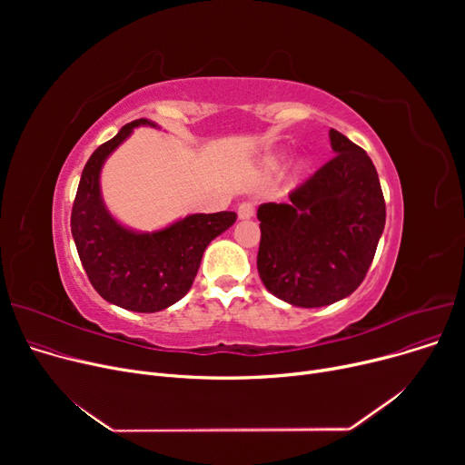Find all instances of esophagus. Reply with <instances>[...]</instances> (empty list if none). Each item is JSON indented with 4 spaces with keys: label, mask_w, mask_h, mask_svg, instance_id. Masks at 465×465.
Masks as SVG:
<instances>
[{
    "label": "esophagus",
    "mask_w": 465,
    "mask_h": 465,
    "mask_svg": "<svg viewBox=\"0 0 465 465\" xmlns=\"http://www.w3.org/2000/svg\"><path fill=\"white\" fill-rule=\"evenodd\" d=\"M237 214L241 220H249L254 216V203L251 202H242L239 207H237Z\"/></svg>",
    "instance_id": "1"
}]
</instances>
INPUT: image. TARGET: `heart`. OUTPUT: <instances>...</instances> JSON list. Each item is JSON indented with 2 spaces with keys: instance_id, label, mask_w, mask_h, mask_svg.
Instances as JSON below:
<instances>
[{
  "instance_id": "1",
  "label": "heart",
  "mask_w": 465,
  "mask_h": 465,
  "mask_svg": "<svg viewBox=\"0 0 465 465\" xmlns=\"http://www.w3.org/2000/svg\"><path fill=\"white\" fill-rule=\"evenodd\" d=\"M281 163H282V156L281 158H275L273 162H272V165H273V169H279L281 167Z\"/></svg>"
}]
</instances>
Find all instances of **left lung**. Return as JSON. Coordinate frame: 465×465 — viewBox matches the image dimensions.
<instances>
[{"label": "left lung", "instance_id": "8db88e82", "mask_svg": "<svg viewBox=\"0 0 465 465\" xmlns=\"http://www.w3.org/2000/svg\"><path fill=\"white\" fill-rule=\"evenodd\" d=\"M335 156L290 193L262 203L258 273L272 294L296 307H324L361 284L386 223L377 169L363 149L330 130Z\"/></svg>", "mask_w": 465, "mask_h": 465}]
</instances>
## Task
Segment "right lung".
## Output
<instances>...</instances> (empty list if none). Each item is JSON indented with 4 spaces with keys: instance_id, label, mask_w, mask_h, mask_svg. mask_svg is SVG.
Returning <instances> with one entry per match:
<instances>
[{
    "instance_id": "obj_1",
    "label": "right lung",
    "mask_w": 465,
    "mask_h": 465,
    "mask_svg": "<svg viewBox=\"0 0 465 465\" xmlns=\"http://www.w3.org/2000/svg\"><path fill=\"white\" fill-rule=\"evenodd\" d=\"M139 126L158 128L149 118L134 120L88 158L71 211V233L97 294L122 309L156 312L186 296L207 245L233 226L237 214L193 213L154 232L116 220L104 202L102 169Z\"/></svg>"
}]
</instances>
